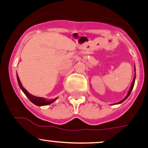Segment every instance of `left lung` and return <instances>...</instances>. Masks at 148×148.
Instances as JSON below:
<instances>
[{
  "label": "left lung",
  "instance_id": "8db88e82",
  "mask_svg": "<svg viewBox=\"0 0 148 148\" xmlns=\"http://www.w3.org/2000/svg\"><path fill=\"white\" fill-rule=\"evenodd\" d=\"M135 77H136V76H135ZM135 77H134V79H133V82H132V86H131V88H130V90H129V91H128V94H127V96H125V99H123V101H121V102H119V103H122L123 101H125V99H126L128 97V96H129V95L131 94V93H132V89H133V88H134V82H135Z\"/></svg>",
  "mask_w": 148,
  "mask_h": 148
}]
</instances>
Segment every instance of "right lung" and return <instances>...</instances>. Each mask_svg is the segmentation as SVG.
<instances>
[{
    "label": "right lung",
    "instance_id": "1",
    "mask_svg": "<svg viewBox=\"0 0 148 148\" xmlns=\"http://www.w3.org/2000/svg\"><path fill=\"white\" fill-rule=\"evenodd\" d=\"M17 81H18V83H19V85H20V88H21L22 90L23 91V93L26 95V96L28 98L29 100L32 102V103H34V104H36V105H37V106L48 105V104H50V103H52V102L55 101V99H53V100H46V99H44V98L36 97V96H33V95L30 94V93H29L28 92H27V91L24 88H23V85L21 84V82H20V78H19L18 75H17Z\"/></svg>",
    "mask_w": 148,
    "mask_h": 148
}]
</instances>
